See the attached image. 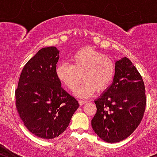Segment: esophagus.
<instances>
[{
	"label": "esophagus",
	"instance_id": "obj_1",
	"mask_svg": "<svg viewBox=\"0 0 157 157\" xmlns=\"http://www.w3.org/2000/svg\"><path fill=\"white\" fill-rule=\"evenodd\" d=\"M79 102V104H80V105H83V104H85V103H86V101H85V100H79L78 101Z\"/></svg>",
	"mask_w": 157,
	"mask_h": 157
}]
</instances>
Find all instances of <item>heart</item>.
<instances>
[{"label":"heart","instance_id":"obj_1","mask_svg":"<svg viewBox=\"0 0 157 157\" xmlns=\"http://www.w3.org/2000/svg\"><path fill=\"white\" fill-rule=\"evenodd\" d=\"M71 64H60L56 68L58 80L80 97H88L96 92L103 91L109 86L115 74V63L110 57L92 48L79 50L72 56Z\"/></svg>","mask_w":157,"mask_h":157}]
</instances>
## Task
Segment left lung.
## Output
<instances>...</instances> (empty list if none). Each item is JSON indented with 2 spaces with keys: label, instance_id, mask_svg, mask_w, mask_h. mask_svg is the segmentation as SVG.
<instances>
[{
  "label": "left lung",
  "instance_id": "1",
  "mask_svg": "<svg viewBox=\"0 0 157 157\" xmlns=\"http://www.w3.org/2000/svg\"><path fill=\"white\" fill-rule=\"evenodd\" d=\"M93 131L104 141L117 143L129 137L143 118L146 108L141 75L128 58L115 62L113 83L96 100Z\"/></svg>",
  "mask_w": 157,
  "mask_h": 157
}]
</instances>
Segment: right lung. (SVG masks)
I'll list each match as a JSON object with an SVG mask.
<instances>
[{
    "mask_svg": "<svg viewBox=\"0 0 157 157\" xmlns=\"http://www.w3.org/2000/svg\"><path fill=\"white\" fill-rule=\"evenodd\" d=\"M58 54L56 47L40 49L25 64L15 91L16 106L24 125L44 139L62 134L80 105L61 86L56 75Z\"/></svg>",
    "mask_w": 157,
    "mask_h": 157,
    "instance_id": "obj_1",
    "label": "right lung"
}]
</instances>
